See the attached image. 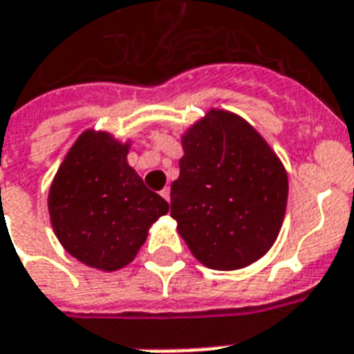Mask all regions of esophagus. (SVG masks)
Here are the masks:
<instances>
[{"label": "esophagus", "instance_id": "34e87169", "mask_svg": "<svg viewBox=\"0 0 354 354\" xmlns=\"http://www.w3.org/2000/svg\"><path fill=\"white\" fill-rule=\"evenodd\" d=\"M161 197H163L165 201L169 203V201H170V189H169V187H165V189L161 191Z\"/></svg>", "mask_w": 354, "mask_h": 354}]
</instances>
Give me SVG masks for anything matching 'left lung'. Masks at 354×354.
Listing matches in <instances>:
<instances>
[{
    "mask_svg": "<svg viewBox=\"0 0 354 354\" xmlns=\"http://www.w3.org/2000/svg\"><path fill=\"white\" fill-rule=\"evenodd\" d=\"M170 216L197 261L238 270L263 257L283 223L289 180L279 157L243 118L212 109L182 137Z\"/></svg>",
    "mask_w": 354,
    "mask_h": 354,
    "instance_id": "left-lung-1",
    "label": "left lung"
}]
</instances>
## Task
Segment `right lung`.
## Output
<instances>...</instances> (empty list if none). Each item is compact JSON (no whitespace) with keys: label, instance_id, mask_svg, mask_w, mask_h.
<instances>
[{"label":"right lung","instance_id":"right-lung-1","mask_svg":"<svg viewBox=\"0 0 354 354\" xmlns=\"http://www.w3.org/2000/svg\"><path fill=\"white\" fill-rule=\"evenodd\" d=\"M129 144L84 131L57 169L48 212L67 253L91 268L114 272L137 257L151 223L169 203L144 185L127 163Z\"/></svg>","mask_w":354,"mask_h":354}]
</instances>
